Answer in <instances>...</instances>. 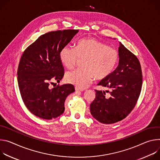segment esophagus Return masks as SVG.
<instances>
[{
    "label": "esophagus",
    "mask_w": 160,
    "mask_h": 160,
    "mask_svg": "<svg viewBox=\"0 0 160 160\" xmlns=\"http://www.w3.org/2000/svg\"><path fill=\"white\" fill-rule=\"evenodd\" d=\"M75 90H76V92H82V91H83L82 90L79 89V88H78V87H76V88H75Z\"/></svg>",
    "instance_id": "esophagus-1"
}]
</instances>
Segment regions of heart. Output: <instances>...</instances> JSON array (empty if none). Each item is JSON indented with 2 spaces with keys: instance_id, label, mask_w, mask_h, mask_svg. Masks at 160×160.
<instances>
[{
  "instance_id": "b5f03b06",
  "label": "heart",
  "mask_w": 160,
  "mask_h": 160,
  "mask_svg": "<svg viewBox=\"0 0 160 160\" xmlns=\"http://www.w3.org/2000/svg\"><path fill=\"white\" fill-rule=\"evenodd\" d=\"M59 57L67 68H72L83 60V68L70 71L65 74V80L80 89L89 86L94 78L101 80L108 77L119 62L117 50L93 38L79 40L76 48L64 46L60 51Z\"/></svg>"
}]
</instances>
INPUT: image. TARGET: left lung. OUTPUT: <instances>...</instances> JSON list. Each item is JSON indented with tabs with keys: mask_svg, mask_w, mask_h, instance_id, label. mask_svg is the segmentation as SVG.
Listing matches in <instances>:
<instances>
[{
	"mask_svg": "<svg viewBox=\"0 0 160 160\" xmlns=\"http://www.w3.org/2000/svg\"><path fill=\"white\" fill-rule=\"evenodd\" d=\"M119 65L98 86L111 92L95 90L96 97L90 104L92 115L103 124H112L125 119L133 110L140 94L142 74L137 57L119 42Z\"/></svg>",
	"mask_w": 160,
	"mask_h": 160,
	"instance_id": "1",
	"label": "left lung"
}]
</instances>
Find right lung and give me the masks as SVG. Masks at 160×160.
<instances>
[{
    "label": "right lung",
    "mask_w": 160,
    "mask_h": 160,
    "mask_svg": "<svg viewBox=\"0 0 160 160\" xmlns=\"http://www.w3.org/2000/svg\"><path fill=\"white\" fill-rule=\"evenodd\" d=\"M78 32L68 29L46 33L24 51L18 68V83L25 105L35 116L44 119L60 116L67 97L75 91L70 84L52 89L49 85L63 77L60 51Z\"/></svg>",
    "instance_id": "obj_1"
}]
</instances>
